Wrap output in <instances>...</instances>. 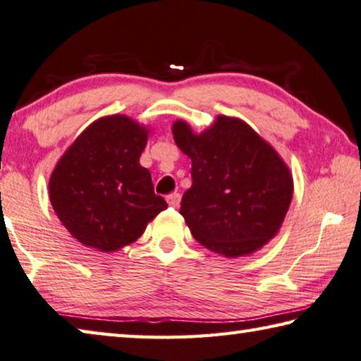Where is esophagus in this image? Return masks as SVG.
I'll return each mask as SVG.
<instances>
[{"label":"esophagus","instance_id":"obj_1","mask_svg":"<svg viewBox=\"0 0 361 361\" xmlns=\"http://www.w3.org/2000/svg\"><path fill=\"white\" fill-rule=\"evenodd\" d=\"M166 201H168V204L171 207H177L180 203V195L179 193H171L166 197Z\"/></svg>","mask_w":361,"mask_h":361}]
</instances>
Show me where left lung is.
<instances>
[{"label":"left lung","instance_id":"obj_1","mask_svg":"<svg viewBox=\"0 0 361 361\" xmlns=\"http://www.w3.org/2000/svg\"><path fill=\"white\" fill-rule=\"evenodd\" d=\"M174 141L192 160V187L180 214L193 238L226 258L250 255L279 233L293 197L286 161L241 118L217 116L193 133L173 123Z\"/></svg>","mask_w":361,"mask_h":361}]
</instances>
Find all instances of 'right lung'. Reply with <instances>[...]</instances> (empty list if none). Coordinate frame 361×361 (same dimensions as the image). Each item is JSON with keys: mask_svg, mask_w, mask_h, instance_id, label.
<instances>
[{"mask_svg": "<svg viewBox=\"0 0 361 361\" xmlns=\"http://www.w3.org/2000/svg\"><path fill=\"white\" fill-rule=\"evenodd\" d=\"M150 130L123 114L94 120L50 174L49 198L74 239L99 252L133 244L168 207L139 157Z\"/></svg>", "mask_w": 361, "mask_h": 361, "instance_id": "obj_1", "label": "right lung"}]
</instances>
